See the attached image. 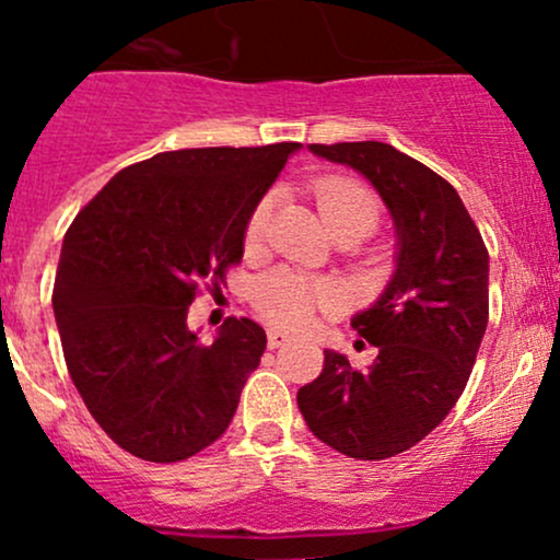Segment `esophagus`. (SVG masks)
I'll list each match as a JSON object with an SVG mask.
<instances>
[{
  "label": "esophagus",
  "mask_w": 560,
  "mask_h": 560,
  "mask_svg": "<svg viewBox=\"0 0 560 560\" xmlns=\"http://www.w3.org/2000/svg\"><path fill=\"white\" fill-rule=\"evenodd\" d=\"M287 342H290V335H287V331H281V329H268V348H270V350L287 346Z\"/></svg>",
  "instance_id": "1"
}]
</instances>
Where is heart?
<instances>
[{
	"label": "heart",
	"mask_w": 560,
	"mask_h": 560,
	"mask_svg": "<svg viewBox=\"0 0 560 560\" xmlns=\"http://www.w3.org/2000/svg\"><path fill=\"white\" fill-rule=\"evenodd\" d=\"M311 194L316 199L318 212L324 214L331 231L342 225L372 233L383 218L380 199L364 183L348 175H324L311 183ZM273 212V196H262L252 207L247 225H244V249L257 252L266 242L268 220ZM342 303V290L335 281L311 279L294 268H276L260 276L252 290V305L266 322L279 329H303L316 311L337 308Z\"/></svg>",
	"instance_id": "obj_1"
}]
</instances>
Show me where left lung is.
<instances>
[{"instance_id": "8db88e82", "label": "left lung", "mask_w": 560, "mask_h": 560, "mask_svg": "<svg viewBox=\"0 0 560 560\" xmlns=\"http://www.w3.org/2000/svg\"><path fill=\"white\" fill-rule=\"evenodd\" d=\"M311 151L370 177L401 249L388 290L353 318L377 348L374 364L353 370L324 350V370L298 390V407L331 450L396 457L425 439L468 385L489 322V252L452 183L417 159L377 140Z\"/></svg>"}]
</instances>
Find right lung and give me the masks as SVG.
Returning <instances> with one entry per match:
<instances>
[{
	"label": "right lung",
	"mask_w": 560,
	"mask_h": 560,
	"mask_svg": "<svg viewBox=\"0 0 560 560\" xmlns=\"http://www.w3.org/2000/svg\"><path fill=\"white\" fill-rule=\"evenodd\" d=\"M298 149L156 153L116 172L66 231L52 290L66 366L97 425L135 457L180 463L229 428L266 331L231 316L201 346L188 305L242 262L252 207Z\"/></svg>",
	"instance_id": "1"
}]
</instances>
